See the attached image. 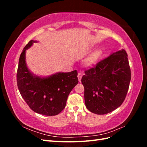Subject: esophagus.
Listing matches in <instances>:
<instances>
[{
	"instance_id": "1",
	"label": "esophagus",
	"mask_w": 147,
	"mask_h": 147,
	"mask_svg": "<svg viewBox=\"0 0 147 147\" xmlns=\"http://www.w3.org/2000/svg\"><path fill=\"white\" fill-rule=\"evenodd\" d=\"M82 74L81 73H78V81L80 82H81V80H82Z\"/></svg>"
}]
</instances>
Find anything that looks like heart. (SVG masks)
<instances>
[{
    "label": "heart",
    "instance_id": "obj_1",
    "mask_svg": "<svg viewBox=\"0 0 147 147\" xmlns=\"http://www.w3.org/2000/svg\"><path fill=\"white\" fill-rule=\"evenodd\" d=\"M102 55V51L100 49H96L89 55L84 61V64L87 66H91L96 63Z\"/></svg>",
    "mask_w": 147,
    "mask_h": 147
}]
</instances>
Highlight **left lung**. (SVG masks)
Here are the masks:
<instances>
[{
  "mask_svg": "<svg viewBox=\"0 0 147 147\" xmlns=\"http://www.w3.org/2000/svg\"><path fill=\"white\" fill-rule=\"evenodd\" d=\"M82 78L86 108L97 115L109 113L121 105L126 98L131 74L124 50L112 53Z\"/></svg>",
  "mask_w": 147,
  "mask_h": 147,
  "instance_id": "left-lung-1",
  "label": "left lung"
}]
</instances>
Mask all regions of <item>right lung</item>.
Listing matches in <instances>:
<instances>
[{"mask_svg": "<svg viewBox=\"0 0 147 147\" xmlns=\"http://www.w3.org/2000/svg\"><path fill=\"white\" fill-rule=\"evenodd\" d=\"M36 42L31 40L20 57L16 74L20 94L34 112L46 116H55L65 108L67 99L78 83L77 71L59 72L46 78L34 75L26 63V50Z\"/></svg>", "mask_w": 147, "mask_h": 147, "instance_id": "right-lung-1", "label": "right lung"}]
</instances>
